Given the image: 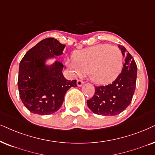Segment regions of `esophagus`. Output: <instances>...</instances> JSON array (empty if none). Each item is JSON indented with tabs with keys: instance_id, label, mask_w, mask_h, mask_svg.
<instances>
[{
	"instance_id": "1",
	"label": "esophagus",
	"mask_w": 155,
	"mask_h": 155,
	"mask_svg": "<svg viewBox=\"0 0 155 155\" xmlns=\"http://www.w3.org/2000/svg\"><path fill=\"white\" fill-rule=\"evenodd\" d=\"M84 84V82L83 81H81V80H77V81H76V84H77L78 87H81Z\"/></svg>"
}]
</instances>
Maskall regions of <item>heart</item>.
<instances>
[{
    "label": "heart",
    "mask_w": 155,
    "mask_h": 155,
    "mask_svg": "<svg viewBox=\"0 0 155 155\" xmlns=\"http://www.w3.org/2000/svg\"><path fill=\"white\" fill-rule=\"evenodd\" d=\"M66 64L75 74L84 72L94 83L106 84L112 82L121 73L123 55L117 46L98 44L75 52L73 59H68Z\"/></svg>",
    "instance_id": "heart-1"
}]
</instances>
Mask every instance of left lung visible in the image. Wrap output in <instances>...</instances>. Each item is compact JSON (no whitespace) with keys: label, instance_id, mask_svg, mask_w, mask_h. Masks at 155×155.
<instances>
[{"label":"left lung","instance_id":"8db88e82","mask_svg":"<svg viewBox=\"0 0 155 155\" xmlns=\"http://www.w3.org/2000/svg\"><path fill=\"white\" fill-rule=\"evenodd\" d=\"M125 56L121 73L112 83L107 86L95 87L94 95L87 100L92 112L103 116H115L127 109L132 101L136 88L137 67L126 48L119 46Z\"/></svg>","mask_w":155,"mask_h":155}]
</instances>
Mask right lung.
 Wrapping results in <instances>:
<instances>
[{
    "mask_svg": "<svg viewBox=\"0 0 155 155\" xmlns=\"http://www.w3.org/2000/svg\"><path fill=\"white\" fill-rule=\"evenodd\" d=\"M65 45L54 38L41 41L23 56L19 65L18 87L22 102L31 113L51 114L63 104L64 96L76 80L68 81L62 73L64 65L56 61L51 65L46 61L63 54Z\"/></svg>",
    "mask_w": 155,
    "mask_h": 155,
    "instance_id": "right-lung-1",
    "label": "right lung"
}]
</instances>
